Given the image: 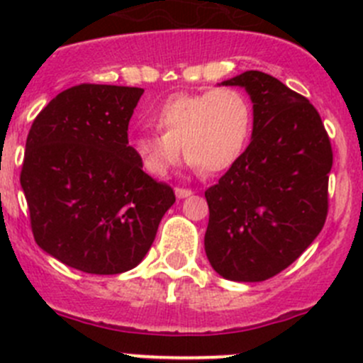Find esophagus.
I'll list each match as a JSON object with an SVG mask.
<instances>
[{
    "label": "esophagus",
    "instance_id": "obj_1",
    "mask_svg": "<svg viewBox=\"0 0 363 363\" xmlns=\"http://www.w3.org/2000/svg\"><path fill=\"white\" fill-rule=\"evenodd\" d=\"M193 191L191 189H184V188H175V196L177 199H188V196H191Z\"/></svg>",
    "mask_w": 363,
    "mask_h": 363
}]
</instances>
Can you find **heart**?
<instances>
[{
  "instance_id": "b5f03b06",
  "label": "heart",
  "mask_w": 363,
  "mask_h": 363,
  "mask_svg": "<svg viewBox=\"0 0 363 363\" xmlns=\"http://www.w3.org/2000/svg\"><path fill=\"white\" fill-rule=\"evenodd\" d=\"M161 133H138L130 151L144 172L163 177L181 158L203 174L232 167L246 149L252 130L250 98L235 87L179 93L151 113Z\"/></svg>"
}]
</instances>
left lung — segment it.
<instances>
[{"instance_id": "left-lung-1", "label": "left lung", "mask_w": 363, "mask_h": 363, "mask_svg": "<svg viewBox=\"0 0 363 363\" xmlns=\"http://www.w3.org/2000/svg\"><path fill=\"white\" fill-rule=\"evenodd\" d=\"M219 86L246 89L251 142L205 191V255L221 277L259 283L295 262L328 211L332 147L316 108L276 77L250 69Z\"/></svg>"}]
</instances>
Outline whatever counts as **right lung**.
<instances>
[{
  "instance_id": "add662e5",
  "label": "right lung",
  "mask_w": 363,
  "mask_h": 363,
  "mask_svg": "<svg viewBox=\"0 0 363 363\" xmlns=\"http://www.w3.org/2000/svg\"><path fill=\"white\" fill-rule=\"evenodd\" d=\"M140 87L80 84L49 101L26 140L21 186L36 244L86 274L131 270L155 242L174 189L133 158Z\"/></svg>"
}]
</instances>
